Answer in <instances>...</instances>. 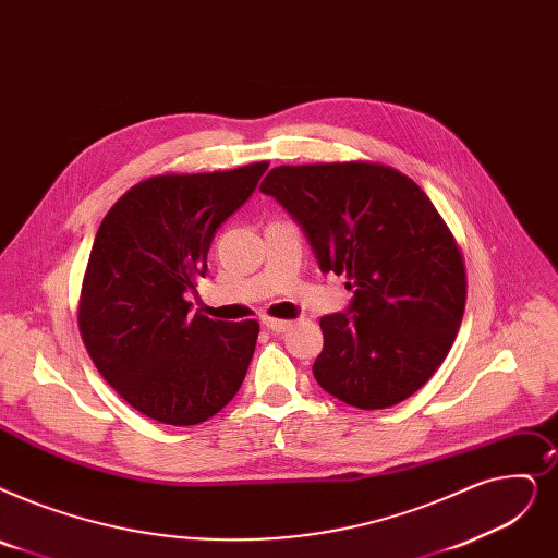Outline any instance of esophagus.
Instances as JSON below:
<instances>
[{
	"mask_svg": "<svg viewBox=\"0 0 558 558\" xmlns=\"http://www.w3.org/2000/svg\"><path fill=\"white\" fill-rule=\"evenodd\" d=\"M262 326H266V328H269L271 332H284L289 326H292V322H287V319H274V317H264V319H262Z\"/></svg>",
	"mask_w": 558,
	"mask_h": 558,
	"instance_id": "34e87169",
	"label": "esophagus"
}]
</instances>
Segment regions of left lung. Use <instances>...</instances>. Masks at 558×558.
I'll use <instances>...</instances> for the list:
<instances>
[{
  "instance_id": "left-lung-1",
  "label": "left lung",
  "mask_w": 558,
  "mask_h": 558,
  "mask_svg": "<svg viewBox=\"0 0 558 558\" xmlns=\"http://www.w3.org/2000/svg\"><path fill=\"white\" fill-rule=\"evenodd\" d=\"M259 189L294 216L322 271L353 289L347 314L319 322L317 383L362 410L415 395L445 362L468 299L463 253L430 198L374 161L278 166Z\"/></svg>"
}]
</instances>
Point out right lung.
<instances>
[{
  "label": "right lung",
  "mask_w": 558,
  "mask_h": 558,
  "mask_svg": "<svg viewBox=\"0 0 558 558\" xmlns=\"http://www.w3.org/2000/svg\"><path fill=\"white\" fill-rule=\"evenodd\" d=\"M269 161L214 173H166L134 184L95 234L80 296L93 365L145 417L193 426L232 401L259 324L191 312L221 223L244 205Z\"/></svg>",
  "instance_id": "1"
}]
</instances>
